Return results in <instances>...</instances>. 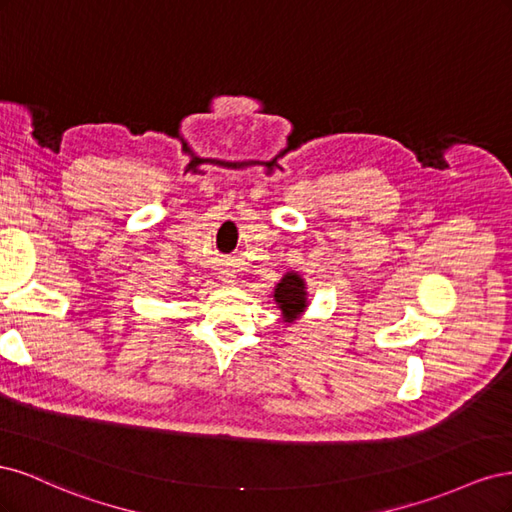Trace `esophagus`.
Returning <instances> with one entry per match:
<instances>
[{
    "label": "esophagus",
    "instance_id": "obj_1",
    "mask_svg": "<svg viewBox=\"0 0 512 512\" xmlns=\"http://www.w3.org/2000/svg\"><path fill=\"white\" fill-rule=\"evenodd\" d=\"M228 282H235V280H230V277H228Z\"/></svg>",
    "mask_w": 512,
    "mask_h": 512
}]
</instances>
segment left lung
Masks as SVG:
<instances>
[{
	"instance_id": "1",
	"label": "left lung",
	"mask_w": 512,
	"mask_h": 512,
	"mask_svg": "<svg viewBox=\"0 0 512 512\" xmlns=\"http://www.w3.org/2000/svg\"><path fill=\"white\" fill-rule=\"evenodd\" d=\"M273 301L282 312L284 324L290 327V324L297 322L309 305L307 282L303 280V275L297 271H286L282 280L273 288Z\"/></svg>"
}]
</instances>
